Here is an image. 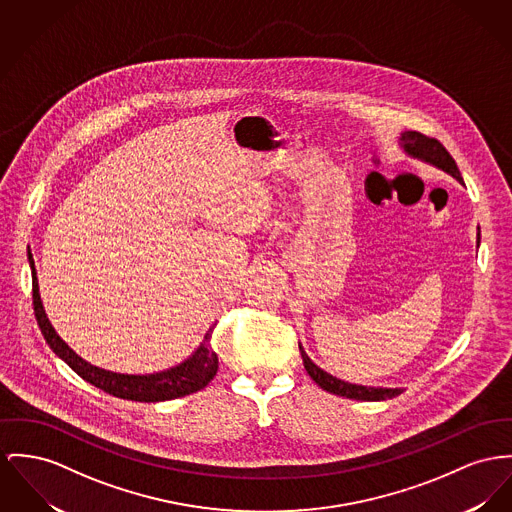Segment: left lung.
Returning <instances> with one entry per match:
<instances>
[{"instance_id":"left-lung-1","label":"left lung","mask_w":512,"mask_h":512,"mask_svg":"<svg viewBox=\"0 0 512 512\" xmlns=\"http://www.w3.org/2000/svg\"><path fill=\"white\" fill-rule=\"evenodd\" d=\"M400 147L408 153L409 157L419 159L423 163H429L437 169L450 174L452 178H456L460 184H464L462 174L456 167V161L450 157V153L444 149L443 143L435 137L423 136L419 132H402L400 134ZM477 244H479V227H477ZM301 349V357L305 363L308 376L326 392L343 396L349 400H361V402H380V400H390L396 398L404 392V388H382V386H363V384H351L340 380L336 376L328 375L326 371H322L318 365H314L307 355V351L303 349V345H299Z\"/></svg>"}]
</instances>
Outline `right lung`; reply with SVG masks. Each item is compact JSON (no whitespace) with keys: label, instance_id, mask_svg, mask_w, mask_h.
<instances>
[{"label":"right lung","instance_id":"add662e5","mask_svg":"<svg viewBox=\"0 0 512 512\" xmlns=\"http://www.w3.org/2000/svg\"><path fill=\"white\" fill-rule=\"evenodd\" d=\"M29 264H31V275H33V307H35L36 322L40 326V332H42L46 343L50 345V349L60 359H64L83 380L91 382L93 386L101 388L116 398L132 400V402H165V400L182 398V396L202 390L213 380V376L219 369L217 353L211 347V334H213L215 324L207 330L204 341L198 345V349L186 361H182L180 365L171 367L167 371H161V373L122 375V373L104 371V369L87 363L52 328V324L44 312V307H42V301H40L35 260H33L31 252H29Z\"/></svg>","mask_w":512,"mask_h":512}]
</instances>
